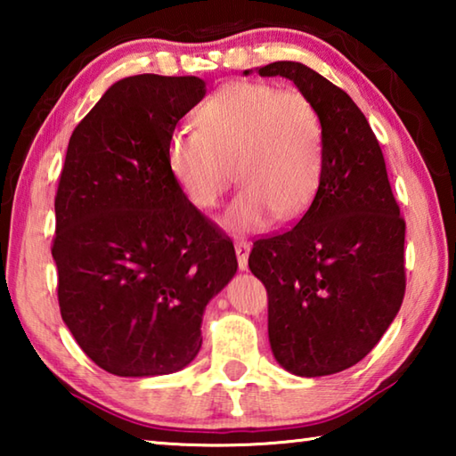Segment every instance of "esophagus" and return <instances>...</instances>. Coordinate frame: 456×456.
<instances>
[{
  "mask_svg": "<svg viewBox=\"0 0 456 456\" xmlns=\"http://www.w3.org/2000/svg\"><path fill=\"white\" fill-rule=\"evenodd\" d=\"M235 253H237V264L241 272L247 269V259H249V243L245 239H237L235 241Z\"/></svg>",
  "mask_w": 456,
  "mask_h": 456,
  "instance_id": "obj_1",
  "label": "esophagus"
}]
</instances>
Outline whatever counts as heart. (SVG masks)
<instances>
[{"mask_svg":"<svg viewBox=\"0 0 456 456\" xmlns=\"http://www.w3.org/2000/svg\"><path fill=\"white\" fill-rule=\"evenodd\" d=\"M199 130L176 128L167 163L184 199L200 211L219 205L233 183L241 191L225 223L235 231L297 217L320 187L323 125L304 92L267 82H231L205 100Z\"/></svg>","mask_w":456,"mask_h":456,"instance_id":"b5f03b06","label":"heart"}]
</instances>
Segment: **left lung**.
<instances>
[{
  "label": "left lung",
  "mask_w": 456,
  "mask_h": 456,
  "mask_svg": "<svg viewBox=\"0 0 456 456\" xmlns=\"http://www.w3.org/2000/svg\"><path fill=\"white\" fill-rule=\"evenodd\" d=\"M257 72L289 78L312 98L323 125V173L302 219L253 243L249 269L267 289L275 360L297 376L336 374L380 342L403 305L406 225L380 144L354 100L299 61Z\"/></svg>",
  "instance_id": "obj_1"
}]
</instances>
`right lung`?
Segmentation results:
<instances>
[{"label": "right lung", "mask_w": 456, "mask_h": 456, "mask_svg": "<svg viewBox=\"0 0 456 456\" xmlns=\"http://www.w3.org/2000/svg\"><path fill=\"white\" fill-rule=\"evenodd\" d=\"M203 96L197 76H130L68 142L53 200L60 314L110 374L191 364L205 305L237 272L233 241L184 199L167 163L168 136Z\"/></svg>", "instance_id": "1"}]
</instances>
